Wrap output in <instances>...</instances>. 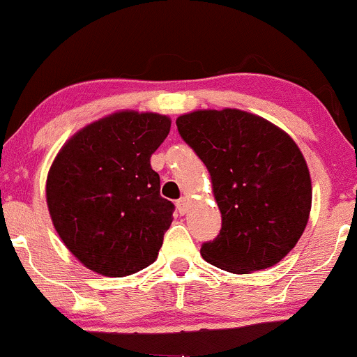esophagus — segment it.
<instances>
[{
    "label": "esophagus",
    "mask_w": 357,
    "mask_h": 357,
    "mask_svg": "<svg viewBox=\"0 0 357 357\" xmlns=\"http://www.w3.org/2000/svg\"><path fill=\"white\" fill-rule=\"evenodd\" d=\"M178 210H179V213H181V215H184V213H188V204H190V199L186 198V196H183L181 199H179L178 203Z\"/></svg>",
    "instance_id": "obj_1"
}]
</instances>
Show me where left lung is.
<instances>
[{"mask_svg":"<svg viewBox=\"0 0 357 357\" xmlns=\"http://www.w3.org/2000/svg\"><path fill=\"white\" fill-rule=\"evenodd\" d=\"M183 141L204 162L221 230L202 247L208 264L250 273L278 264L309 221L312 183L289 134L238 109L195 110L176 119Z\"/></svg>","mask_w":357,"mask_h":357,"instance_id":"8db88e82","label":"left lung"}]
</instances>
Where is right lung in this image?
<instances>
[{
  "label": "right lung",
  "instance_id": "right-lung-1",
  "mask_svg": "<svg viewBox=\"0 0 357 357\" xmlns=\"http://www.w3.org/2000/svg\"><path fill=\"white\" fill-rule=\"evenodd\" d=\"M171 129L154 112L121 110L65 142L47 178L53 227L85 267L132 275L158 258L174 204L159 195L151 155Z\"/></svg>",
  "mask_w": 357,
  "mask_h": 357
}]
</instances>
